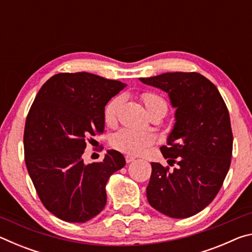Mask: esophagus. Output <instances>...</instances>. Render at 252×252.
<instances>
[{"label":"esophagus","instance_id":"34e87169","mask_svg":"<svg viewBox=\"0 0 252 252\" xmlns=\"http://www.w3.org/2000/svg\"><path fill=\"white\" fill-rule=\"evenodd\" d=\"M134 160H135V158H134V157H132V156H126V163H130V162L134 161Z\"/></svg>","mask_w":252,"mask_h":252}]
</instances>
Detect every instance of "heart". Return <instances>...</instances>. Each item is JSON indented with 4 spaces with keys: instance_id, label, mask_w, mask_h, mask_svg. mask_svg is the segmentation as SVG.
Masks as SVG:
<instances>
[{
    "instance_id": "obj_1",
    "label": "heart",
    "mask_w": 252,
    "mask_h": 252,
    "mask_svg": "<svg viewBox=\"0 0 252 252\" xmlns=\"http://www.w3.org/2000/svg\"><path fill=\"white\" fill-rule=\"evenodd\" d=\"M141 100L148 110L149 114L158 109L167 110V104L160 95L153 92H143ZM120 97H114L106 104L104 109V121L108 125H112L117 120L119 106H120ZM155 142V136L150 132H143L133 129H121L113 135L111 144L117 150L127 153V155H140L147 148Z\"/></svg>"
}]
</instances>
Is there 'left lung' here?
<instances>
[{
  "label": "left lung",
  "mask_w": 252,
  "mask_h": 252,
  "mask_svg": "<svg viewBox=\"0 0 252 252\" xmlns=\"http://www.w3.org/2000/svg\"><path fill=\"white\" fill-rule=\"evenodd\" d=\"M140 80L167 92L177 108L167 146L160 148L176 167L152 162L148 201L171 218H189L211 203L229 171L233 135L228 108L216 85L197 72Z\"/></svg>",
  "instance_id": "8db88e82"
}]
</instances>
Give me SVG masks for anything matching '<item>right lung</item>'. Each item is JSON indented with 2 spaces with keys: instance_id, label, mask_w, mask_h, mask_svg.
<instances>
[{
  "instance_id": "right-lung-1",
  "label": "right lung",
  "mask_w": 252,
  "mask_h": 252,
  "mask_svg": "<svg viewBox=\"0 0 252 252\" xmlns=\"http://www.w3.org/2000/svg\"><path fill=\"white\" fill-rule=\"evenodd\" d=\"M125 83L78 72L58 73L42 85L24 127V158L41 202L59 219L87 222L103 210L105 186L126 165L120 152L85 164L92 136L104 131V106Z\"/></svg>"
}]
</instances>
